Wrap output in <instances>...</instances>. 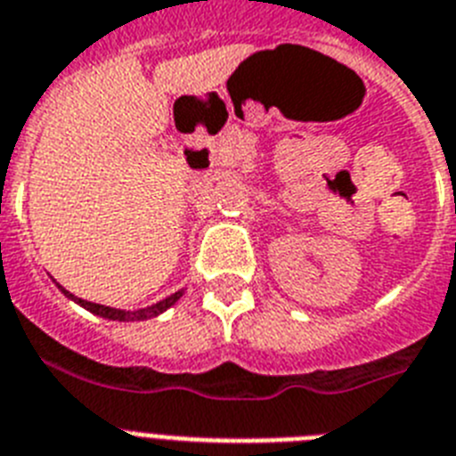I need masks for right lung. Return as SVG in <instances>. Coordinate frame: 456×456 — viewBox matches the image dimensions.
Masks as SVG:
<instances>
[{"label": "right lung", "instance_id": "obj_1", "mask_svg": "<svg viewBox=\"0 0 456 456\" xmlns=\"http://www.w3.org/2000/svg\"><path fill=\"white\" fill-rule=\"evenodd\" d=\"M58 289L62 293H65L67 298H71L74 303H78L81 307H86L88 312H93V314H97V317H104V319H114V322H144V319H151V317H158V314H163L167 307H172V305L176 303V300L182 298L183 291H176L172 293V296H167L165 300H160V303L151 305V307H142V310H134V312H126V310H116V307H107V305H100V303H90V300H84V298H77V296H71L69 291H65V289L60 287Z\"/></svg>", "mask_w": 456, "mask_h": 456}]
</instances>
